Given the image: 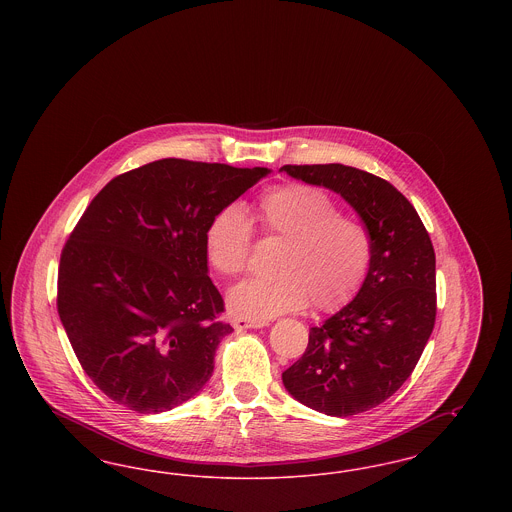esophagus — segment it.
<instances>
[{
	"mask_svg": "<svg viewBox=\"0 0 512 512\" xmlns=\"http://www.w3.org/2000/svg\"><path fill=\"white\" fill-rule=\"evenodd\" d=\"M232 324H234L236 332H244V330H251V328H263V326H267L265 320H253V318L242 317L234 318Z\"/></svg>",
	"mask_w": 512,
	"mask_h": 512,
	"instance_id": "34e87169",
	"label": "esophagus"
}]
</instances>
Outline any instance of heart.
Instances as JSON below:
<instances>
[{
  "instance_id": "obj_1",
  "label": "heart",
  "mask_w": 512,
  "mask_h": 512,
  "mask_svg": "<svg viewBox=\"0 0 512 512\" xmlns=\"http://www.w3.org/2000/svg\"><path fill=\"white\" fill-rule=\"evenodd\" d=\"M255 220L272 238L284 240L270 276L234 286L228 307L253 320L278 317L309 305L332 311L361 290L372 263L374 242L365 222L340 213L338 203L309 184H284L255 201ZM253 224L236 203L219 209L203 236L209 265L222 276L244 272Z\"/></svg>"
}]
</instances>
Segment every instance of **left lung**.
<instances>
[{
    "label": "left lung",
    "mask_w": 512,
    "mask_h": 512,
    "mask_svg": "<svg viewBox=\"0 0 512 512\" xmlns=\"http://www.w3.org/2000/svg\"><path fill=\"white\" fill-rule=\"evenodd\" d=\"M280 171L340 194L370 230L374 251L361 290L309 332L282 372L293 397L328 416L365 413L413 374L436 322V253L411 201L388 180L340 163Z\"/></svg>",
    "instance_id": "1"
}]
</instances>
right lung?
Segmentation results:
<instances>
[{
  "label": "right lung",
  "mask_w": 512,
  "mask_h": 512,
  "mask_svg": "<svg viewBox=\"0 0 512 512\" xmlns=\"http://www.w3.org/2000/svg\"><path fill=\"white\" fill-rule=\"evenodd\" d=\"M268 172L161 159L92 199L61 253L57 311L78 363L109 399L165 413L209 382L232 326L219 320L205 228Z\"/></svg>",
  "instance_id": "right-lung-1"
}]
</instances>
